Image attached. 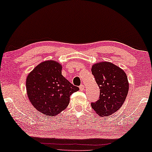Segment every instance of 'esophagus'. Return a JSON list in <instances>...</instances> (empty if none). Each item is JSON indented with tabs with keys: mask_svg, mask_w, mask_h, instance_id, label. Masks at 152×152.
I'll list each match as a JSON object with an SVG mask.
<instances>
[{
	"mask_svg": "<svg viewBox=\"0 0 152 152\" xmlns=\"http://www.w3.org/2000/svg\"><path fill=\"white\" fill-rule=\"evenodd\" d=\"M80 91H84V85H80Z\"/></svg>",
	"mask_w": 152,
	"mask_h": 152,
	"instance_id": "34e87169",
	"label": "esophagus"
}]
</instances>
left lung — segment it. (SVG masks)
<instances>
[{
    "instance_id": "1",
    "label": "left lung",
    "mask_w": 152,
    "mask_h": 152,
    "mask_svg": "<svg viewBox=\"0 0 152 152\" xmlns=\"http://www.w3.org/2000/svg\"><path fill=\"white\" fill-rule=\"evenodd\" d=\"M99 90V99L91 103L101 117L109 116L119 110L125 101L129 82L124 71L111 62L95 64L91 68Z\"/></svg>"
}]
</instances>
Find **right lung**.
I'll use <instances>...</instances> for the list:
<instances>
[{
    "instance_id": "1",
    "label": "right lung",
    "mask_w": 152,
    "mask_h": 152,
    "mask_svg": "<svg viewBox=\"0 0 152 152\" xmlns=\"http://www.w3.org/2000/svg\"><path fill=\"white\" fill-rule=\"evenodd\" d=\"M62 66L54 60L37 66L26 80L27 94L37 111L55 116L68 107L70 96L79 91L61 75Z\"/></svg>"
}]
</instances>
